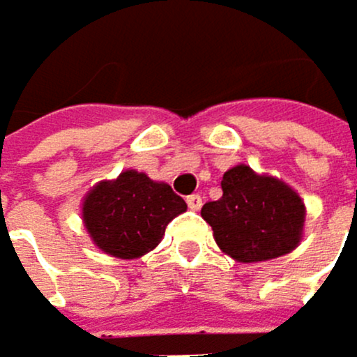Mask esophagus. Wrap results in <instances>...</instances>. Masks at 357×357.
<instances>
[{"label":"esophagus","instance_id":"obj_1","mask_svg":"<svg viewBox=\"0 0 357 357\" xmlns=\"http://www.w3.org/2000/svg\"><path fill=\"white\" fill-rule=\"evenodd\" d=\"M186 204H188V208H190V210H195V212H197V210L202 208V197H199V195H190L188 199H186Z\"/></svg>","mask_w":357,"mask_h":357}]
</instances>
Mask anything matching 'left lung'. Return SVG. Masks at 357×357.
<instances>
[{"instance_id": "left-lung-1", "label": "left lung", "mask_w": 357, "mask_h": 357, "mask_svg": "<svg viewBox=\"0 0 357 357\" xmlns=\"http://www.w3.org/2000/svg\"><path fill=\"white\" fill-rule=\"evenodd\" d=\"M223 197L202 208L219 249L231 260L253 264L286 256L299 247L305 204L280 177L236 165L223 173Z\"/></svg>"}]
</instances>
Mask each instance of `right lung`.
Wrapping results in <instances>:
<instances>
[{
  "mask_svg": "<svg viewBox=\"0 0 357 357\" xmlns=\"http://www.w3.org/2000/svg\"><path fill=\"white\" fill-rule=\"evenodd\" d=\"M182 212L186 202L167 182H155L136 169L97 182L82 199V223L93 245L121 260H136L153 251L167 223Z\"/></svg>",
  "mask_w": 357,
  "mask_h": 357,
  "instance_id": "obj_1",
  "label": "right lung"
}]
</instances>
